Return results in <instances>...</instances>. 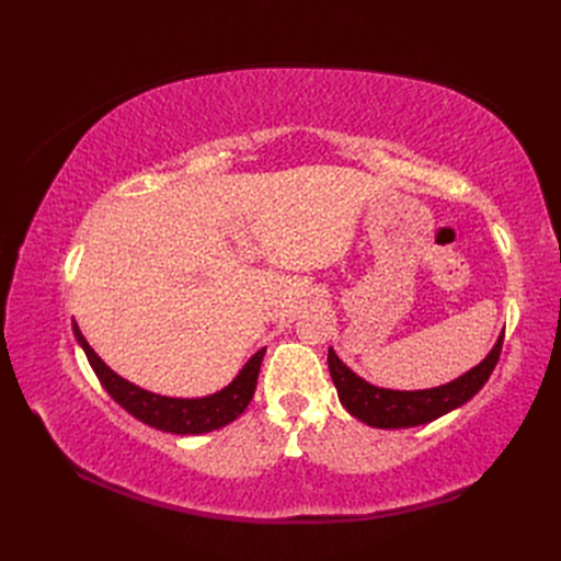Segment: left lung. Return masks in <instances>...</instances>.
Listing matches in <instances>:
<instances>
[{"label": "left lung", "mask_w": 561, "mask_h": 561, "mask_svg": "<svg viewBox=\"0 0 561 561\" xmlns=\"http://www.w3.org/2000/svg\"><path fill=\"white\" fill-rule=\"evenodd\" d=\"M501 348L503 334L496 339L494 348L489 351L480 365H474L466 375L445 386L423 390H390L369 383L339 360V355L332 348L328 351V365L339 400H342L351 416L375 428H412L431 423L449 414L456 407L466 404L491 377Z\"/></svg>", "instance_id": "8db88e82"}]
</instances>
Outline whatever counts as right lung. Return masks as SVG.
I'll list each match as a JSON object with an SVG mask.
<instances>
[{"mask_svg": "<svg viewBox=\"0 0 561 561\" xmlns=\"http://www.w3.org/2000/svg\"><path fill=\"white\" fill-rule=\"evenodd\" d=\"M72 330L79 346L87 353V358L95 371V377L103 383L107 393L124 407L128 414H133L138 421L147 423L151 428H159L163 433H175V435H201L210 433L227 426L233 419H239L245 407L250 404L254 388H257L260 377V365L264 358V351H257L252 358L245 363V367L239 371L229 386L217 390L213 396L206 398H165L157 396L151 390H145L118 377L112 367H107L103 360L98 358V353L89 346L87 339H83L77 322H72Z\"/></svg>", "mask_w": 561, "mask_h": 561, "instance_id": "1", "label": "right lung"}]
</instances>
